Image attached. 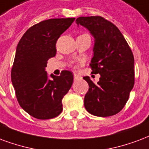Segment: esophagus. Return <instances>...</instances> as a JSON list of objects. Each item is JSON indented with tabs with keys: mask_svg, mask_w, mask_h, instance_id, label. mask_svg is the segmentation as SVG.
<instances>
[{
	"mask_svg": "<svg viewBox=\"0 0 149 149\" xmlns=\"http://www.w3.org/2000/svg\"><path fill=\"white\" fill-rule=\"evenodd\" d=\"M73 77H74V80H79L81 79L80 76H78L77 74H74L73 75Z\"/></svg>",
	"mask_w": 149,
	"mask_h": 149,
	"instance_id": "1",
	"label": "esophagus"
}]
</instances>
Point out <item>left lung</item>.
I'll return each mask as SVG.
<instances>
[{
    "instance_id": "8db88e82",
    "label": "left lung",
    "mask_w": 149,
    "mask_h": 149,
    "mask_svg": "<svg viewBox=\"0 0 149 149\" xmlns=\"http://www.w3.org/2000/svg\"><path fill=\"white\" fill-rule=\"evenodd\" d=\"M76 23L88 28L94 36L90 68L91 73L100 74L97 84L89 77H84L89 86L84 107L95 116L114 115L125 107L134 85L133 52L119 29L102 16H81Z\"/></svg>"
}]
</instances>
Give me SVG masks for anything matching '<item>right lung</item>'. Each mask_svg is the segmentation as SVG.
Segmentation results:
<instances>
[{
	"label": "right lung",
	"instance_id": "add662e5",
	"mask_svg": "<svg viewBox=\"0 0 149 149\" xmlns=\"http://www.w3.org/2000/svg\"><path fill=\"white\" fill-rule=\"evenodd\" d=\"M75 18L49 19L31 27L19 42L13 68L12 83L19 104L38 119H50L63 110L62 99L73 82L72 72L63 70L60 76L50 75L45 68L54 58L56 42Z\"/></svg>",
	"mask_w": 149,
	"mask_h": 149
}]
</instances>
